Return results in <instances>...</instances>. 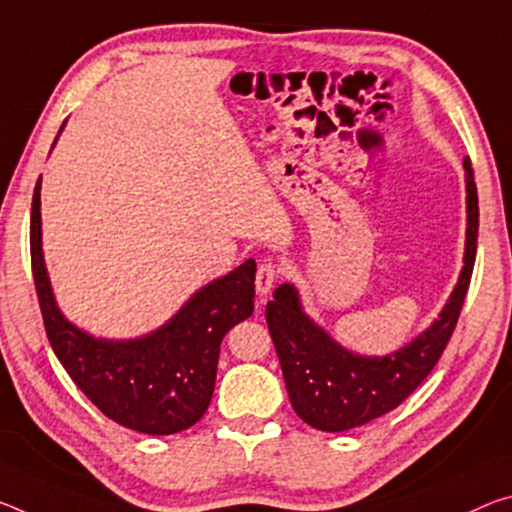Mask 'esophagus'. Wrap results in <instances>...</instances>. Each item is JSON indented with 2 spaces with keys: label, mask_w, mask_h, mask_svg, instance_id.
<instances>
[{
  "label": "esophagus",
  "mask_w": 512,
  "mask_h": 512,
  "mask_svg": "<svg viewBox=\"0 0 512 512\" xmlns=\"http://www.w3.org/2000/svg\"><path fill=\"white\" fill-rule=\"evenodd\" d=\"M280 278V266L273 262H262L257 266V275H255V289L259 296H266L273 289L275 282Z\"/></svg>",
  "instance_id": "esophagus-1"
}]
</instances>
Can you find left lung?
Segmentation results:
<instances>
[{
	"label": "left lung",
	"instance_id": "1",
	"mask_svg": "<svg viewBox=\"0 0 512 512\" xmlns=\"http://www.w3.org/2000/svg\"><path fill=\"white\" fill-rule=\"evenodd\" d=\"M467 173V241L465 266L449 303L431 328L401 351L367 358L339 346L303 312L294 285H280L266 305V323L278 351L289 401L296 415L326 433L369 424L401 405L442 358L456 330L472 280L478 241V196L472 161Z\"/></svg>",
	"mask_w": 512,
	"mask_h": 512
}]
</instances>
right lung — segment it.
I'll return each instance as SVG.
<instances>
[{
  "mask_svg": "<svg viewBox=\"0 0 512 512\" xmlns=\"http://www.w3.org/2000/svg\"><path fill=\"white\" fill-rule=\"evenodd\" d=\"M255 262L209 282L164 328L129 342L86 335L56 307L40 246V180L31 202V271L47 339L75 385L116 424L173 435L200 421L212 401L223 337L253 314Z\"/></svg>",
  "mask_w": 512,
  "mask_h": 512,
  "instance_id": "add662e5",
  "label": "right lung"
}]
</instances>
